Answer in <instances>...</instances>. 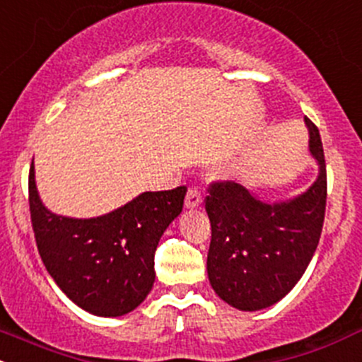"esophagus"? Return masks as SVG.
Returning <instances> with one entry per match:
<instances>
[{"mask_svg": "<svg viewBox=\"0 0 362 362\" xmlns=\"http://www.w3.org/2000/svg\"><path fill=\"white\" fill-rule=\"evenodd\" d=\"M202 200H204V195H202V192H200L199 188H195V186H192V188L188 189V193H186L185 206L188 207V209L199 207L200 204H202Z\"/></svg>", "mask_w": 362, "mask_h": 362, "instance_id": "1", "label": "esophagus"}]
</instances>
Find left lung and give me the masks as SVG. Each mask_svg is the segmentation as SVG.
<instances>
[{
    "mask_svg": "<svg viewBox=\"0 0 362 362\" xmlns=\"http://www.w3.org/2000/svg\"><path fill=\"white\" fill-rule=\"evenodd\" d=\"M305 124L320 170L303 195L267 204L233 181H212L207 188L209 282L238 310L277 303L300 281L317 249L326 212V160L319 129L307 117Z\"/></svg>",
    "mask_w": 362,
    "mask_h": 362,
    "instance_id": "1",
    "label": "left lung"
}]
</instances>
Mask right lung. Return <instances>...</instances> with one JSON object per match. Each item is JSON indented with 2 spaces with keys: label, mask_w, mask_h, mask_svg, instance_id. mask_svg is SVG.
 <instances>
[{
  "label": "right lung",
  "mask_w": 362,
  "mask_h": 362,
  "mask_svg": "<svg viewBox=\"0 0 362 362\" xmlns=\"http://www.w3.org/2000/svg\"><path fill=\"white\" fill-rule=\"evenodd\" d=\"M185 195L186 186L146 192L100 218H64L42 204L31 163L29 211L45 268L83 310L129 314L153 288L156 245L182 211Z\"/></svg>",
  "instance_id": "1"
}]
</instances>
